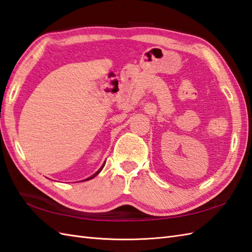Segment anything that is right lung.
I'll use <instances>...</instances> for the list:
<instances>
[{"label":"right lung","mask_w":252,"mask_h":252,"mask_svg":"<svg viewBox=\"0 0 252 252\" xmlns=\"http://www.w3.org/2000/svg\"><path fill=\"white\" fill-rule=\"evenodd\" d=\"M102 168H103V166H102V167H101V168H100V169H99V170H98V171H97L96 173H94V175H93L92 177H89V178H87V179H86V180H91V179H93V178H94V177H96V176L98 175V173H99L100 171H101V169H102ZM86 180H85V181H86Z\"/></svg>","instance_id":"right-lung-1"}]
</instances>
